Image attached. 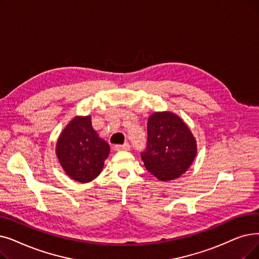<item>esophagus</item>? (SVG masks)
I'll return each instance as SVG.
<instances>
[{
  "instance_id": "obj_1",
  "label": "esophagus",
  "mask_w": 259,
  "mask_h": 259,
  "mask_svg": "<svg viewBox=\"0 0 259 259\" xmlns=\"http://www.w3.org/2000/svg\"><path fill=\"white\" fill-rule=\"evenodd\" d=\"M114 149L116 151H119V150H129L130 149V145L128 143H125L123 145H115L114 146Z\"/></svg>"
}]
</instances>
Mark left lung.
I'll list each match as a JSON object with an SVG mask.
<instances>
[{
	"label": "left lung",
	"instance_id": "left-lung-1",
	"mask_svg": "<svg viewBox=\"0 0 259 259\" xmlns=\"http://www.w3.org/2000/svg\"><path fill=\"white\" fill-rule=\"evenodd\" d=\"M147 147L141 153L144 165L161 181L184 174L197 154V142L183 119L172 112H154L147 122Z\"/></svg>",
	"mask_w": 259,
	"mask_h": 259
}]
</instances>
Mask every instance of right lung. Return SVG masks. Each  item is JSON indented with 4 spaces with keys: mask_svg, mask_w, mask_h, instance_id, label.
Returning a JSON list of instances; mask_svg holds the SVG:
<instances>
[{
    "mask_svg": "<svg viewBox=\"0 0 259 259\" xmlns=\"http://www.w3.org/2000/svg\"><path fill=\"white\" fill-rule=\"evenodd\" d=\"M109 152V144L98 137L89 115L75 116L56 145V154L65 174L81 183L92 181L102 172Z\"/></svg>",
    "mask_w": 259,
    "mask_h": 259,
    "instance_id": "add662e5",
    "label": "right lung"
}]
</instances>
